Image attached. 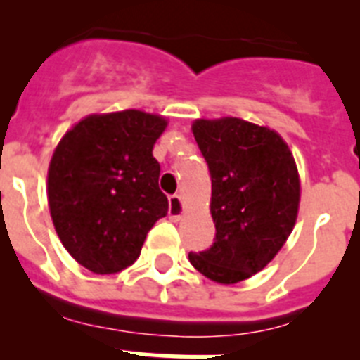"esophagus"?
<instances>
[{
  "label": "esophagus",
  "instance_id": "esophagus-1",
  "mask_svg": "<svg viewBox=\"0 0 360 360\" xmlns=\"http://www.w3.org/2000/svg\"><path fill=\"white\" fill-rule=\"evenodd\" d=\"M184 214V203L182 198L178 195L171 196L169 198V219L171 221H178V219L182 218Z\"/></svg>",
  "mask_w": 360,
  "mask_h": 360
}]
</instances>
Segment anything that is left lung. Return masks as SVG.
Here are the masks:
<instances>
[{"label":"left lung","mask_w":360,"mask_h":360,"mask_svg":"<svg viewBox=\"0 0 360 360\" xmlns=\"http://www.w3.org/2000/svg\"><path fill=\"white\" fill-rule=\"evenodd\" d=\"M211 171V249L189 254L191 265L219 285L265 269L294 231L301 180L283 136L238 117L196 119L191 126Z\"/></svg>","instance_id":"obj_1"}]
</instances>
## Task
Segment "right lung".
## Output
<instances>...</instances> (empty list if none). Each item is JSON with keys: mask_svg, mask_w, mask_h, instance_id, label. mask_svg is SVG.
I'll return each mask as SVG.
<instances>
[{"mask_svg": "<svg viewBox=\"0 0 360 360\" xmlns=\"http://www.w3.org/2000/svg\"><path fill=\"white\" fill-rule=\"evenodd\" d=\"M167 119L142 110L94 113L53 149L46 195L57 236L94 274L122 272L167 214L153 146Z\"/></svg>", "mask_w": 360, "mask_h": 360, "instance_id": "add662e5", "label": "right lung"}]
</instances>
